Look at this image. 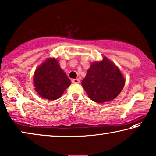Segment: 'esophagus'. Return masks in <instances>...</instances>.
<instances>
[{
    "label": "esophagus",
    "mask_w": 156,
    "mask_h": 156,
    "mask_svg": "<svg viewBox=\"0 0 156 156\" xmlns=\"http://www.w3.org/2000/svg\"><path fill=\"white\" fill-rule=\"evenodd\" d=\"M80 79L78 78H76V79H72V83H80Z\"/></svg>",
    "instance_id": "34e87169"
}]
</instances>
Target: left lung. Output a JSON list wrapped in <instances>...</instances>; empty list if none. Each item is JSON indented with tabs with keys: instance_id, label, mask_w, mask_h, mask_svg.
I'll list each match as a JSON object with an SVG mask.
<instances>
[{
	"instance_id": "8db88e82",
	"label": "left lung",
	"mask_w": 156,
	"mask_h": 156,
	"mask_svg": "<svg viewBox=\"0 0 156 156\" xmlns=\"http://www.w3.org/2000/svg\"><path fill=\"white\" fill-rule=\"evenodd\" d=\"M125 80L118 68L106 57L94 62L82 80L88 97L94 102L102 103L115 99L122 90Z\"/></svg>"
}]
</instances>
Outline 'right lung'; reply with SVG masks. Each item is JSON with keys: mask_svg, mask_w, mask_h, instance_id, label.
I'll list each match as a JSON object with an SVG mask.
<instances>
[{"mask_svg": "<svg viewBox=\"0 0 156 156\" xmlns=\"http://www.w3.org/2000/svg\"><path fill=\"white\" fill-rule=\"evenodd\" d=\"M35 90L47 100L58 99L71 85V80L55 58H48L36 70L34 76Z\"/></svg>", "mask_w": 156, "mask_h": 156, "instance_id": "1", "label": "right lung"}]
</instances>
